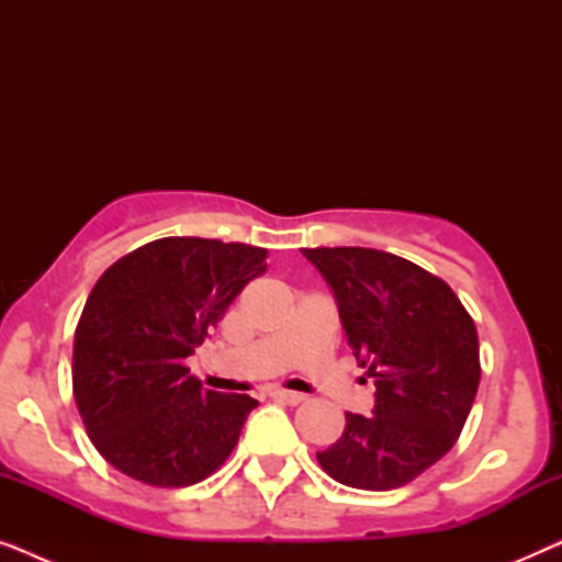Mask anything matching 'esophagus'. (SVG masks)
<instances>
[{"label": "esophagus", "instance_id": "34e87169", "mask_svg": "<svg viewBox=\"0 0 562 562\" xmlns=\"http://www.w3.org/2000/svg\"><path fill=\"white\" fill-rule=\"evenodd\" d=\"M268 394H271V398H276V402L289 404V406H296V404L306 402L304 394H296V391H286V389H271Z\"/></svg>", "mask_w": 562, "mask_h": 562}]
</instances>
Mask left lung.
<instances>
[{
    "label": "left lung",
    "instance_id": "8db88e82",
    "mask_svg": "<svg viewBox=\"0 0 562 562\" xmlns=\"http://www.w3.org/2000/svg\"><path fill=\"white\" fill-rule=\"evenodd\" d=\"M322 273L358 358L375 383L373 414H345L317 452L350 488L391 491L435 465L463 429L481 381L479 333L452 289L425 268L373 248H302Z\"/></svg>",
    "mask_w": 562,
    "mask_h": 562
}]
</instances>
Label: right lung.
I'll return each instance as SVG.
<instances>
[{
  "mask_svg": "<svg viewBox=\"0 0 562 562\" xmlns=\"http://www.w3.org/2000/svg\"><path fill=\"white\" fill-rule=\"evenodd\" d=\"M266 250L164 237L106 268L74 335V396L94 448L130 479L160 488L204 481L229 458L258 402L189 375Z\"/></svg>",
  "mask_w": 562,
  "mask_h": 562,
  "instance_id": "obj_1",
  "label": "right lung"
}]
</instances>
